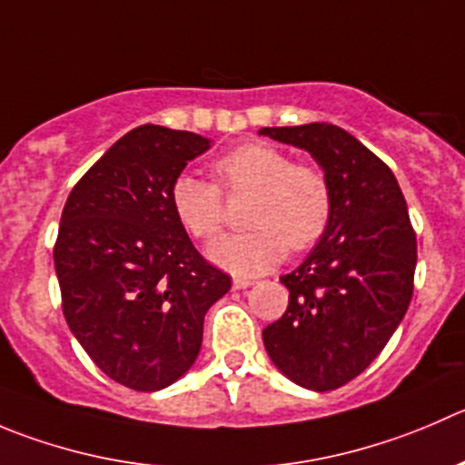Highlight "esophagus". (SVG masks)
Wrapping results in <instances>:
<instances>
[{
    "label": "esophagus",
    "mask_w": 465,
    "mask_h": 465,
    "mask_svg": "<svg viewBox=\"0 0 465 465\" xmlns=\"http://www.w3.org/2000/svg\"><path fill=\"white\" fill-rule=\"evenodd\" d=\"M253 282H255L253 278H244V276L232 278V287H235V290H244V287H251Z\"/></svg>",
    "instance_id": "obj_1"
}]
</instances>
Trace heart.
Segmentation results:
<instances>
[{"label": "heart", "instance_id": "b5f03b06", "mask_svg": "<svg viewBox=\"0 0 465 465\" xmlns=\"http://www.w3.org/2000/svg\"><path fill=\"white\" fill-rule=\"evenodd\" d=\"M219 186L230 196L251 193L246 232L212 242L207 255L235 273L272 269L292 251L311 249L329 228L333 189L322 166L292 162L290 154L269 143H242L212 163ZM171 207L189 235L212 240L225 223L221 190L210 180L180 175L171 184Z\"/></svg>", "mask_w": 465, "mask_h": 465}]
</instances>
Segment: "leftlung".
I'll use <instances>...</instances> for the list:
<instances>
[{
	"label": "left lung",
	"instance_id": "1",
	"mask_svg": "<svg viewBox=\"0 0 465 465\" xmlns=\"http://www.w3.org/2000/svg\"><path fill=\"white\" fill-rule=\"evenodd\" d=\"M260 134L308 150L333 189L324 237L281 276L290 303L262 331L264 347L294 383L335 391L368 368L406 315L418 262L415 230L388 163L342 127L308 123Z\"/></svg>",
	"mask_w": 465,
	"mask_h": 465
}]
</instances>
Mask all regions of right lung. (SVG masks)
Returning a JSON list of instances; mask_svg holds the SVG:
<instances>
[{"label": "right lung", "mask_w": 465, "mask_h": 465, "mask_svg": "<svg viewBox=\"0 0 465 465\" xmlns=\"http://www.w3.org/2000/svg\"><path fill=\"white\" fill-rule=\"evenodd\" d=\"M207 148L193 132L134 127L79 178L61 212L64 317L97 368L132 391H162L192 368L205 312L230 290L171 207V184Z\"/></svg>", "instance_id": "obj_1"}]
</instances>
